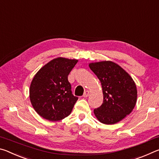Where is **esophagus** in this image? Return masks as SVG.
<instances>
[{
    "mask_svg": "<svg viewBox=\"0 0 159 159\" xmlns=\"http://www.w3.org/2000/svg\"><path fill=\"white\" fill-rule=\"evenodd\" d=\"M89 94H90V92L88 90H86L84 92V94H83V97H84V98H87V97L89 96Z\"/></svg>",
    "mask_w": 159,
    "mask_h": 159,
    "instance_id": "obj_1",
    "label": "esophagus"
}]
</instances>
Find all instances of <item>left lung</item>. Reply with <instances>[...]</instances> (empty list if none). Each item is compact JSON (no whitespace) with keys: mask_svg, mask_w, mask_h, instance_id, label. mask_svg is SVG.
Instances as JSON below:
<instances>
[{"mask_svg":"<svg viewBox=\"0 0 159 159\" xmlns=\"http://www.w3.org/2000/svg\"><path fill=\"white\" fill-rule=\"evenodd\" d=\"M89 67L100 80L103 103L94 114L104 124H115L130 114L136 104L138 90L128 72L111 61L89 64Z\"/></svg>","mask_w":159,"mask_h":159,"instance_id":"obj_1","label":"left lung"}]
</instances>
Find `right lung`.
<instances>
[{
    "instance_id": "right-lung-1",
    "label": "right lung",
    "mask_w": 159,
    "mask_h": 159,
    "mask_svg": "<svg viewBox=\"0 0 159 159\" xmlns=\"http://www.w3.org/2000/svg\"><path fill=\"white\" fill-rule=\"evenodd\" d=\"M78 60L53 59L33 78L29 98L35 111L50 121L62 120L71 114L78 98L71 93L68 75Z\"/></svg>"
}]
</instances>
